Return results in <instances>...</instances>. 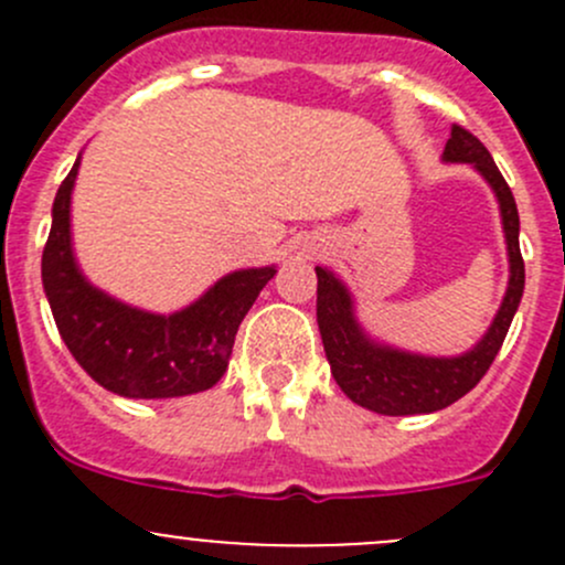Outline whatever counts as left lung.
Here are the masks:
<instances>
[{"label":"left lung","mask_w":565,"mask_h":565,"mask_svg":"<svg viewBox=\"0 0 565 565\" xmlns=\"http://www.w3.org/2000/svg\"><path fill=\"white\" fill-rule=\"evenodd\" d=\"M443 161L472 163L476 172L492 185L503 218L505 246H509V289L494 315V322L472 350L457 358H429L415 352L393 350L388 344L369 339L366 330L358 324L352 295L344 284L324 267H317V324L322 333L324 355L339 388L355 404L380 415H420L448 407L467 391L481 383L492 366L494 355L503 347L516 309H520L522 289H525V262L520 254V213H516L514 193L494 167L487 147L454 125L451 139L443 150Z\"/></svg>","instance_id":"1"}]
</instances>
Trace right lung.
Masks as SVG:
<instances>
[{
	"label": "right lung",
	"instance_id": "1",
	"mask_svg": "<svg viewBox=\"0 0 565 565\" xmlns=\"http://www.w3.org/2000/svg\"><path fill=\"white\" fill-rule=\"evenodd\" d=\"M76 158L51 210L43 289L78 366L106 391L128 398H172L207 391L230 366L237 328L276 267H248L215 281L174 315H150L108 298L82 276L71 243Z\"/></svg>",
	"mask_w": 565,
	"mask_h": 565
}]
</instances>
